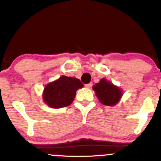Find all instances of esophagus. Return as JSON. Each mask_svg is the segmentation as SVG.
<instances>
[{"mask_svg": "<svg viewBox=\"0 0 161 161\" xmlns=\"http://www.w3.org/2000/svg\"><path fill=\"white\" fill-rule=\"evenodd\" d=\"M92 82H90V83L86 84V88H88V89H90L91 87H92Z\"/></svg>", "mask_w": 161, "mask_h": 161, "instance_id": "obj_1", "label": "esophagus"}]
</instances>
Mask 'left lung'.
Wrapping results in <instances>:
<instances>
[{
  "mask_svg": "<svg viewBox=\"0 0 161 161\" xmlns=\"http://www.w3.org/2000/svg\"><path fill=\"white\" fill-rule=\"evenodd\" d=\"M96 96L101 103L107 106H114L121 100L123 95L122 90L106 79H100L98 83L92 86Z\"/></svg>",
  "mask_w": 161,
  "mask_h": 161,
  "instance_id": "1",
  "label": "left lung"
}]
</instances>
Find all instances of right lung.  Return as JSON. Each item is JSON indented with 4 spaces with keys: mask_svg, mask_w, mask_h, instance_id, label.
<instances>
[{
    "mask_svg": "<svg viewBox=\"0 0 161 161\" xmlns=\"http://www.w3.org/2000/svg\"><path fill=\"white\" fill-rule=\"evenodd\" d=\"M83 86L79 79L62 75L45 86L42 97L43 102L50 108H64L72 103L76 91Z\"/></svg>",
    "mask_w": 161,
    "mask_h": 161,
    "instance_id": "add662e5",
    "label": "right lung"
}]
</instances>
